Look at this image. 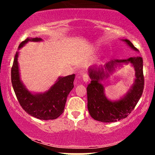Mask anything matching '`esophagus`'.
Wrapping results in <instances>:
<instances>
[{
    "mask_svg": "<svg viewBox=\"0 0 155 155\" xmlns=\"http://www.w3.org/2000/svg\"><path fill=\"white\" fill-rule=\"evenodd\" d=\"M82 79H83V81H84V82H87L89 81V79H90V76L87 74H84L82 75Z\"/></svg>",
    "mask_w": 155,
    "mask_h": 155,
    "instance_id": "obj_1",
    "label": "esophagus"
}]
</instances>
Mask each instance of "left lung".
Listing matches in <instances>:
<instances>
[{"label":"left lung","instance_id":"1","mask_svg":"<svg viewBox=\"0 0 155 155\" xmlns=\"http://www.w3.org/2000/svg\"><path fill=\"white\" fill-rule=\"evenodd\" d=\"M131 49L138 51V49L127 39L123 40ZM130 63L136 71L134 83L128 93L119 101H111L105 97L104 87L100 84L101 79L108 76V73L114 70L117 64ZM103 67H91L89 69V76L91 82L87 87V108L89 113L94 120L102 122H113L126 118L136 107L141 97L144 86L143 74V59L136 56L126 60H111Z\"/></svg>","mask_w":155,"mask_h":155}]
</instances>
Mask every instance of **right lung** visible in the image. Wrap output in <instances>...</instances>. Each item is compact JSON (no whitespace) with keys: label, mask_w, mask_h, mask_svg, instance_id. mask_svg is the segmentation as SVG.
Instances as JSON below:
<instances>
[{"label":"right lung","mask_w":155,"mask_h":155,"mask_svg":"<svg viewBox=\"0 0 155 155\" xmlns=\"http://www.w3.org/2000/svg\"><path fill=\"white\" fill-rule=\"evenodd\" d=\"M40 38H28L19 44V49L28 41H41ZM15 56L12 68V83L19 104L28 114L43 120H54L63 114L69 92L74 88L75 74L59 77L53 86L44 93L33 94L20 80L17 58Z\"/></svg>","instance_id":"add662e5"}]
</instances>
